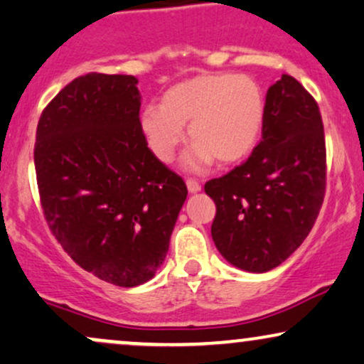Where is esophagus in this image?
I'll return each instance as SVG.
<instances>
[{
  "instance_id": "esophagus-1",
  "label": "esophagus",
  "mask_w": 364,
  "mask_h": 364,
  "mask_svg": "<svg viewBox=\"0 0 364 364\" xmlns=\"http://www.w3.org/2000/svg\"><path fill=\"white\" fill-rule=\"evenodd\" d=\"M187 189H189L191 194H197L200 191V183L194 181V178H187Z\"/></svg>"
}]
</instances>
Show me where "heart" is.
<instances>
[{
    "label": "heart",
    "mask_w": 364,
    "mask_h": 364,
    "mask_svg": "<svg viewBox=\"0 0 364 364\" xmlns=\"http://www.w3.org/2000/svg\"><path fill=\"white\" fill-rule=\"evenodd\" d=\"M264 96L250 75L200 74L165 91L160 107L141 114V129L151 154L170 164L183 143V127L194 143L186 165L192 170L214 160L232 165L246 159L259 140L264 123Z\"/></svg>",
    "instance_id": "obj_1"
}]
</instances>
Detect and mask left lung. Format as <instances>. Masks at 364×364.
Returning <instances> with one entry per match:
<instances>
[{"mask_svg": "<svg viewBox=\"0 0 364 364\" xmlns=\"http://www.w3.org/2000/svg\"><path fill=\"white\" fill-rule=\"evenodd\" d=\"M262 140L250 159L204 191L216 204L214 245L231 264L263 273L304 243L326 196V138L319 106L284 74L264 101Z\"/></svg>", "mask_w": 364, "mask_h": 364, "instance_id": "8db88e82", "label": "left lung"}]
</instances>
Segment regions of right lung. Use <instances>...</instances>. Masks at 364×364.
I'll use <instances>...</instances> for the list:
<instances>
[{
    "label": "right lung",
    "instance_id": "1",
    "mask_svg": "<svg viewBox=\"0 0 364 364\" xmlns=\"http://www.w3.org/2000/svg\"><path fill=\"white\" fill-rule=\"evenodd\" d=\"M133 75L75 77L42 111L33 159L45 221L80 268L118 287L154 278L186 182L148 148Z\"/></svg>",
    "mask_w": 364,
    "mask_h": 364
}]
</instances>
